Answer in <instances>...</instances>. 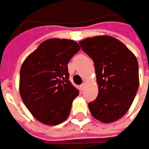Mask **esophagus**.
I'll return each mask as SVG.
<instances>
[{
    "label": "esophagus",
    "mask_w": 149,
    "mask_h": 149,
    "mask_svg": "<svg viewBox=\"0 0 149 149\" xmlns=\"http://www.w3.org/2000/svg\"><path fill=\"white\" fill-rule=\"evenodd\" d=\"M84 87H85V84H81V85H80V89H81V90L83 91L84 89Z\"/></svg>",
    "instance_id": "obj_1"
}]
</instances>
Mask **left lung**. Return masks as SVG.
<instances>
[{
    "label": "left lung",
    "mask_w": 149,
    "mask_h": 149,
    "mask_svg": "<svg viewBox=\"0 0 149 149\" xmlns=\"http://www.w3.org/2000/svg\"><path fill=\"white\" fill-rule=\"evenodd\" d=\"M95 63L99 94L89 103L92 116L102 123L115 122L128 112L139 85L134 54L116 38L97 36L79 41Z\"/></svg>",
    "instance_id": "left-lung-1"
}]
</instances>
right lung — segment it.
Segmentation results:
<instances>
[{
    "label": "right lung",
    "instance_id": "add662e5",
    "mask_svg": "<svg viewBox=\"0 0 149 149\" xmlns=\"http://www.w3.org/2000/svg\"><path fill=\"white\" fill-rule=\"evenodd\" d=\"M80 49L73 40L51 38L24 60L19 91L33 117L45 125H57L69 117L79 91L69 81L70 60Z\"/></svg>",
    "mask_w": 149,
    "mask_h": 149
}]
</instances>
